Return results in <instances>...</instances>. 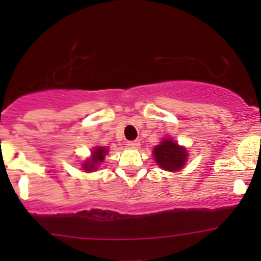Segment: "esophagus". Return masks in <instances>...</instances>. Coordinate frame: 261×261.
I'll return each mask as SVG.
<instances>
[{"label":"esophagus","instance_id":"34e87169","mask_svg":"<svg viewBox=\"0 0 261 261\" xmlns=\"http://www.w3.org/2000/svg\"><path fill=\"white\" fill-rule=\"evenodd\" d=\"M127 147H130V148H137V147H140V141L139 140H135V141H127Z\"/></svg>","mask_w":261,"mask_h":261}]
</instances>
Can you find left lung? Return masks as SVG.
<instances>
[{
    "instance_id": "obj_1",
    "label": "left lung",
    "mask_w": 261,
    "mask_h": 261,
    "mask_svg": "<svg viewBox=\"0 0 261 261\" xmlns=\"http://www.w3.org/2000/svg\"><path fill=\"white\" fill-rule=\"evenodd\" d=\"M154 160L161 168L174 172L182 168L187 162V151L184 147L178 146L174 141L166 139L163 140L153 149Z\"/></svg>"
}]
</instances>
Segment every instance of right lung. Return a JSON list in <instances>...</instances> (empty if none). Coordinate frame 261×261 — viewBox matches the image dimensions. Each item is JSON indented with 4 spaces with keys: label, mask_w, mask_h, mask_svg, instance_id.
Here are the masks:
<instances>
[{
    "label": "right lung",
    "mask_w": 261,
    "mask_h": 261,
    "mask_svg": "<svg viewBox=\"0 0 261 261\" xmlns=\"http://www.w3.org/2000/svg\"><path fill=\"white\" fill-rule=\"evenodd\" d=\"M108 149L106 147H97L93 151V155L91 160H88L83 164V169L86 172H92L98 168V164L101 163L104 161V155L107 154Z\"/></svg>",
    "instance_id": "right-lung-1"
}]
</instances>
